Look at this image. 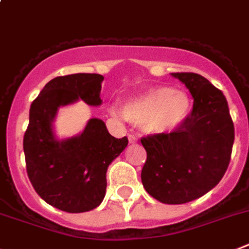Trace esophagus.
Instances as JSON below:
<instances>
[{
	"instance_id": "1",
	"label": "esophagus",
	"mask_w": 249,
	"mask_h": 249,
	"mask_svg": "<svg viewBox=\"0 0 249 249\" xmlns=\"http://www.w3.org/2000/svg\"><path fill=\"white\" fill-rule=\"evenodd\" d=\"M128 141L129 143H136V142L139 141V139H137V136L133 135V133H128Z\"/></svg>"
}]
</instances>
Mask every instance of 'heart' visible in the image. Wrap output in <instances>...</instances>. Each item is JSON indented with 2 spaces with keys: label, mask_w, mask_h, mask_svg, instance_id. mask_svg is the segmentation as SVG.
I'll use <instances>...</instances> for the list:
<instances>
[{
  "label": "heart",
  "mask_w": 249,
  "mask_h": 249,
  "mask_svg": "<svg viewBox=\"0 0 249 249\" xmlns=\"http://www.w3.org/2000/svg\"><path fill=\"white\" fill-rule=\"evenodd\" d=\"M190 110L191 99L186 92L170 87H154L128 99L123 106V117L142 126L146 133L161 135L181 126Z\"/></svg>",
  "instance_id": "obj_1"
}]
</instances>
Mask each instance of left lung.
Listing matches in <instances>:
<instances>
[{
    "label": "left lung",
    "instance_id": "left-lung-1",
    "mask_svg": "<svg viewBox=\"0 0 249 249\" xmlns=\"http://www.w3.org/2000/svg\"><path fill=\"white\" fill-rule=\"evenodd\" d=\"M194 98L193 110L170 133L141 139L147 152L141 180L163 204H184L203 196L222 180L231 161L234 124L222 90L195 73H173Z\"/></svg>",
    "mask_w": 249,
    "mask_h": 249
}]
</instances>
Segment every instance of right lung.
<instances>
[{
	"instance_id": "add662e5",
	"label": "right lung",
	"mask_w": 249,
	"mask_h": 249,
	"mask_svg": "<svg viewBox=\"0 0 249 249\" xmlns=\"http://www.w3.org/2000/svg\"><path fill=\"white\" fill-rule=\"evenodd\" d=\"M101 74L56 76L44 87L30 107L23 152L29 179L41 199L67 213H84L103 201L106 174L112 161L128 145L116 139L106 123L90 118L79 135L59 140L54 121L60 107L78 101L102 104Z\"/></svg>"
}]
</instances>
